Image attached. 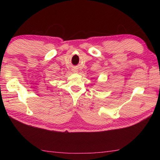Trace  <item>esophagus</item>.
I'll return each mask as SVG.
<instances>
[{"label": "esophagus", "instance_id": "obj_1", "mask_svg": "<svg viewBox=\"0 0 160 160\" xmlns=\"http://www.w3.org/2000/svg\"><path fill=\"white\" fill-rule=\"evenodd\" d=\"M73 70L74 72H77V70Z\"/></svg>", "mask_w": 160, "mask_h": 160}]
</instances>
